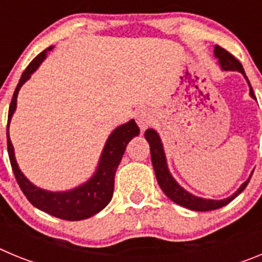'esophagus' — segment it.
<instances>
[{"instance_id":"esophagus-1","label":"esophagus","mask_w":262,"mask_h":262,"mask_svg":"<svg viewBox=\"0 0 262 262\" xmlns=\"http://www.w3.org/2000/svg\"><path fill=\"white\" fill-rule=\"evenodd\" d=\"M152 120H154V117H152L151 111L148 110H140L136 114V123H138L139 128L142 129V131H144L147 127L151 126Z\"/></svg>"}]
</instances>
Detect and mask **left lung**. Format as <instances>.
Returning <instances> with one entry per match:
<instances>
[{"label": "left lung", "mask_w": 262, "mask_h": 262, "mask_svg": "<svg viewBox=\"0 0 262 262\" xmlns=\"http://www.w3.org/2000/svg\"><path fill=\"white\" fill-rule=\"evenodd\" d=\"M214 56L217 59V62H219V67L222 68V71H237L244 76V78L247 80V82H248L249 96L253 99H256L253 89H252L251 86V82H249L248 77L245 76V72L244 69H243V66L240 64L239 60H236L230 52H227L224 48L219 47V46H215L214 47ZM144 136L145 140L149 143L152 165H154L155 174H156L157 182H159V186L161 187V190L164 191V194L168 196L169 200H172L173 202L182 206V207L193 210V211H211V210L221 209L223 206L228 205L231 201L235 200L236 196L239 195V194L244 190L245 187H247L252 174H253V172H252L251 176L248 177V180L245 182H243V184L240 185L239 189H237L232 195L223 198V200H207V198H201V196L193 195L191 193L185 190L184 187L176 181L174 178H173V176L170 174V172H169L165 152H164L163 142H161V139H160L157 131H155L154 128H148L144 133Z\"/></svg>", "instance_id": "1"}]
</instances>
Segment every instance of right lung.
Instances as JSON below:
<instances>
[{"label": "right lung", "mask_w": 262, "mask_h": 262, "mask_svg": "<svg viewBox=\"0 0 262 262\" xmlns=\"http://www.w3.org/2000/svg\"><path fill=\"white\" fill-rule=\"evenodd\" d=\"M52 46L46 48L30 62L29 67L25 69L20 76L17 88L14 90L8 115L9 159H10L11 168H13L14 176L17 178L20 190L23 191V194L26 195L32 206H35L36 209L47 212L52 216L64 219V221H82V219H88V217L98 214L108 205L113 198V193H114V176L118 165L123 157L129 140L138 136L140 129L136 126L134 119L118 126L106 140L96 172L86 182L78 185L77 187H73L71 190L66 191H50L32 184L18 166L15 155H14V147L11 144L10 135H9V126H10L14 111L17 108V97L19 89L27 80H30L32 73L40 67L41 62L47 57V53L52 51Z\"/></svg>", "instance_id": "add662e5"}]
</instances>
